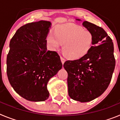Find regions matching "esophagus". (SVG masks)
Masks as SVG:
<instances>
[{"label": "esophagus", "instance_id": "1", "mask_svg": "<svg viewBox=\"0 0 120 120\" xmlns=\"http://www.w3.org/2000/svg\"><path fill=\"white\" fill-rule=\"evenodd\" d=\"M61 62H62V64H63L64 63V62H65V59H64V58L62 56H61Z\"/></svg>", "mask_w": 120, "mask_h": 120}]
</instances>
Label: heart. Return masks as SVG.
Segmentation results:
<instances>
[{"label":"heart","mask_w":120,"mask_h":120,"mask_svg":"<svg viewBox=\"0 0 120 120\" xmlns=\"http://www.w3.org/2000/svg\"><path fill=\"white\" fill-rule=\"evenodd\" d=\"M92 32L79 25H59L46 37L49 47L52 50L59 49L62 44V52L67 58L77 59L87 54L93 45Z\"/></svg>","instance_id":"b5f03b06"}]
</instances>
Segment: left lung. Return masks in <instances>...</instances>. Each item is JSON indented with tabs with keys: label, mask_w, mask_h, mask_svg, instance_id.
Instances as JSON below:
<instances>
[{
	"label": "left lung",
	"mask_w": 120,
	"mask_h": 120,
	"mask_svg": "<svg viewBox=\"0 0 120 120\" xmlns=\"http://www.w3.org/2000/svg\"><path fill=\"white\" fill-rule=\"evenodd\" d=\"M82 25L93 34V45L83 57L65 61L64 67L68 73L70 97L80 102H88L101 96L108 88L115 59L114 44L105 30L87 21L83 22Z\"/></svg>",
	"instance_id": "1"
}]
</instances>
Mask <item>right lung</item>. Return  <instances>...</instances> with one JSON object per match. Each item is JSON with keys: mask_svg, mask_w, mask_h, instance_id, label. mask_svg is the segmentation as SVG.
<instances>
[{"mask_svg": "<svg viewBox=\"0 0 120 120\" xmlns=\"http://www.w3.org/2000/svg\"><path fill=\"white\" fill-rule=\"evenodd\" d=\"M50 26V22L44 20L24 24L9 43L8 80L15 91L29 101L47 100L49 80L62 68L58 53L47 49L46 37Z\"/></svg>", "mask_w": 120, "mask_h": 120, "instance_id": "right-lung-1", "label": "right lung"}]
</instances>
